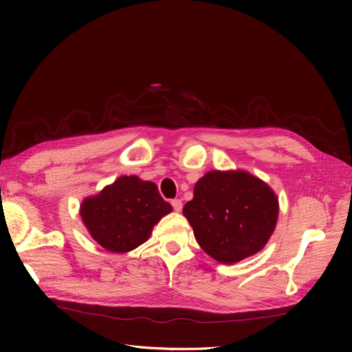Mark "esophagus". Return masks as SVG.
I'll list each match as a JSON object with an SVG mask.
<instances>
[{
    "mask_svg": "<svg viewBox=\"0 0 352 352\" xmlns=\"http://www.w3.org/2000/svg\"><path fill=\"white\" fill-rule=\"evenodd\" d=\"M170 204H172L175 211H177V212L182 211V201H180V199H172V202H170Z\"/></svg>",
    "mask_w": 352,
    "mask_h": 352,
    "instance_id": "34e87169",
    "label": "esophagus"
}]
</instances>
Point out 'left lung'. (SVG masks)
<instances>
[{"mask_svg":"<svg viewBox=\"0 0 352 352\" xmlns=\"http://www.w3.org/2000/svg\"><path fill=\"white\" fill-rule=\"evenodd\" d=\"M278 214L273 190L241 170L207 173L184 207L199 247L225 264L258 252L273 233Z\"/></svg>","mask_w":352,"mask_h":352,"instance_id":"8db88e82","label":"left lung"}]
</instances>
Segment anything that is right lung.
<instances>
[{
  "mask_svg": "<svg viewBox=\"0 0 352 352\" xmlns=\"http://www.w3.org/2000/svg\"><path fill=\"white\" fill-rule=\"evenodd\" d=\"M172 211L153 182L122 176L98 195L82 202L80 216L91 236L111 252H127L144 243L155 223Z\"/></svg>",
  "mask_w": 352,
  "mask_h": 352,
  "instance_id": "1",
  "label": "right lung"
}]
</instances>
